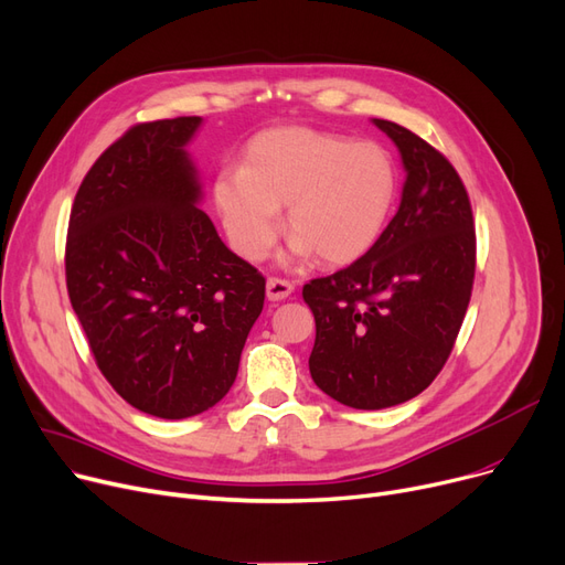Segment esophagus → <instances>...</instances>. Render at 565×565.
<instances>
[{
  "mask_svg": "<svg viewBox=\"0 0 565 565\" xmlns=\"http://www.w3.org/2000/svg\"><path fill=\"white\" fill-rule=\"evenodd\" d=\"M294 285L285 278H269L267 280V298L269 301H285L287 296H291Z\"/></svg>",
  "mask_w": 565,
  "mask_h": 565,
  "instance_id": "34e87169",
  "label": "esophagus"
}]
</instances>
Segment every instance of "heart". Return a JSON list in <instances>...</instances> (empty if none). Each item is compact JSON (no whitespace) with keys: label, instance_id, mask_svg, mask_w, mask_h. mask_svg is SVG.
Listing matches in <instances>:
<instances>
[{"label":"heart","instance_id":"obj_1","mask_svg":"<svg viewBox=\"0 0 565 565\" xmlns=\"http://www.w3.org/2000/svg\"><path fill=\"white\" fill-rule=\"evenodd\" d=\"M394 198L396 171L383 148L303 125L262 131L242 171L214 180L227 239L248 262L271 250L285 210L287 259L317 255L328 267H344L381 239Z\"/></svg>","mask_w":565,"mask_h":565}]
</instances>
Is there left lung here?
<instances>
[{
	"label": "left lung",
	"mask_w": 565,
	"mask_h": 565,
	"mask_svg": "<svg viewBox=\"0 0 565 565\" xmlns=\"http://www.w3.org/2000/svg\"><path fill=\"white\" fill-rule=\"evenodd\" d=\"M402 152V205L381 239L333 276L310 280V374L358 411L404 404L445 367L472 296L475 218L449 159L411 129L374 118Z\"/></svg>",
	"instance_id": "1"
}]
</instances>
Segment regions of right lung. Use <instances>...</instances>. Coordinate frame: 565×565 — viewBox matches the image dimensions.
<instances>
[{"label":"right lung","mask_w":565,"mask_h":565,"mask_svg":"<svg viewBox=\"0 0 565 565\" xmlns=\"http://www.w3.org/2000/svg\"><path fill=\"white\" fill-rule=\"evenodd\" d=\"M201 122L129 127L86 173L65 242V285L99 372L161 419L227 394L267 285L198 207L186 143Z\"/></svg>","instance_id":"add662e5"}]
</instances>
